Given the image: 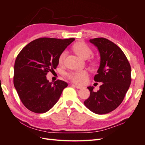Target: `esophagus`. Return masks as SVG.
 I'll return each mask as SVG.
<instances>
[{
  "label": "esophagus",
  "mask_w": 145,
  "mask_h": 145,
  "mask_svg": "<svg viewBox=\"0 0 145 145\" xmlns=\"http://www.w3.org/2000/svg\"><path fill=\"white\" fill-rule=\"evenodd\" d=\"M74 86H75L76 88H77V89H82L83 88V86H78V85H74Z\"/></svg>",
  "instance_id": "esophagus-1"
}]
</instances>
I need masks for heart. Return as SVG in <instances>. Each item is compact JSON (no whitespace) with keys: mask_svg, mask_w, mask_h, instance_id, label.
I'll use <instances>...</instances> for the list:
<instances>
[{"mask_svg":"<svg viewBox=\"0 0 145 145\" xmlns=\"http://www.w3.org/2000/svg\"><path fill=\"white\" fill-rule=\"evenodd\" d=\"M73 50L76 54L83 59L88 58L91 54V50L86 43L82 42L76 43L73 46ZM67 52L63 51L59 57L58 62L60 64L64 62ZM88 74L85 70H80V71H71L68 74V77L70 80L77 84H83L86 81Z\"/></svg>","mask_w":145,"mask_h":145,"instance_id":"b5f03b06","label":"heart"}]
</instances>
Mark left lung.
<instances>
[{
	"mask_svg": "<svg viewBox=\"0 0 145 145\" xmlns=\"http://www.w3.org/2000/svg\"><path fill=\"white\" fill-rule=\"evenodd\" d=\"M97 48L100 62L94 80L102 82L100 89L94 92L88 86L90 95L84 105L97 114H105L116 109L121 103L131 82V66L126 56L114 43L105 38L90 39Z\"/></svg>",
	"mask_w": 145,
	"mask_h": 145,
	"instance_id": "1",
	"label": "left lung"
}]
</instances>
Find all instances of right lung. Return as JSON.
<instances>
[{
	"label": "right lung",
	"instance_id": "obj_1",
	"mask_svg": "<svg viewBox=\"0 0 145 145\" xmlns=\"http://www.w3.org/2000/svg\"><path fill=\"white\" fill-rule=\"evenodd\" d=\"M75 39L40 38L29 43L15 61L14 85L24 106L35 113L48 111L57 102L68 83L47 80V72L56 69L60 54Z\"/></svg>",
	"mask_w": 145,
	"mask_h": 145
}]
</instances>
